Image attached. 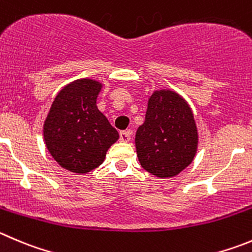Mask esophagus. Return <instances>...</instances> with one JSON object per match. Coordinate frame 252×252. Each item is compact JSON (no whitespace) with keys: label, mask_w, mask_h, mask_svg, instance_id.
<instances>
[{"label":"esophagus","mask_w":252,"mask_h":252,"mask_svg":"<svg viewBox=\"0 0 252 252\" xmlns=\"http://www.w3.org/2000/svg\"><path fill=\"white\" fill-rule=\"evenodd\" d=\"M119 140L123 143H128L130 140V133L129 131H121L119 133Z\"/></svg>","instance_id":"34e87169"}]
</instances>
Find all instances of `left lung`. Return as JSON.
Instances as JSON below:
<instances>
[{
	"label": "left lung",
	"instance_id": "left-lung-1",
	"mask_svg": "<svg viewBox=\"0 0 252 252\" xmlns=\"http://www.w3.org/2000/svg\"><path fill=\"white\" fill-rule=\"evenodd\" d=\"M197 129L187 100L174 91L153 92L145 121L135 134L139 163L158 178H171L184 170L197 150Z\"/></svg>",
	"mask_w": 252,
	"mask_h": 252
}]
</instances>
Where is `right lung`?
I'll use <instances>...</instances> for the list:
<instances>
[{
    "instance_id": "1",
    "label": "right lung",
    "mask_w": 252,
    "mask_h": 252,
    "mask_svg": "<svg viewBox=\"0 0 252 252\" xmlns=\"http://www.w3.org/2000/svg\"><path fill=\"white\" fill-rule=\"evenodd\" d=\"M102 83L77 79L61 89L43 126L46 147L62 168L89 173L104 161L110 145L119 138L97 108Z\"/></svg>"
}]
</instances>
